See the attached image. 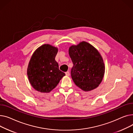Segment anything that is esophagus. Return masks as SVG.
I'll return each mask as SVG.
<instances>
[{
	"label": "esophagus",
	"instance_id": "1",
	"mask_svg": "<svg viewBox=\"0 0 133 133\" xmlns=\"http://www.w3.org/2000/svg\"><path fill=\"white\" fill-rule=\"evenodd\" d=\"M65 75H66V76H69V75H70V72H69V71H66V72H65Z\"/></svg>",
	"mask_w": 133,
	"mask_h": 133
}]
</instances>
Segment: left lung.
<instances>
[{
  "label": "left lung",
  "instance_id": "left-lung-1",
  "mask_svg": "<svg viewBox=\"0 0 133 133\" xmlns=\"http://www.w3.org/2000/svg\"><path fill=\"white\" fill-rule=\"evenodd\" d=\"M69 54L74 65L71 76L75 84L85 91L97 88L105 74L104 61L98 51L83 41L70 46Z\"/></svg>",
  "mask_w": 133,
  "mask_h": 133
}]
</instances>
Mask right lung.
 Wrapping results in <instances>:
<instances>
[{
    "label": "right lung",
    "instance_id": "add662e5",
    "mask_svg": "<svg viewBox=\"0 0 133 133\" xmlns=\"http://www.w3.org/2000/svg\"><path fill=\"white\" fill-rule=\"evenodd\" d=\"M58 49L43 44L34 52L29 61L27 75L33 88L40 92L48 93L55 88L65 74L59 70L55 61Z\"/></svg>",
    "mask_w": 133,
    "mask_h": 133
}]
</instances>
